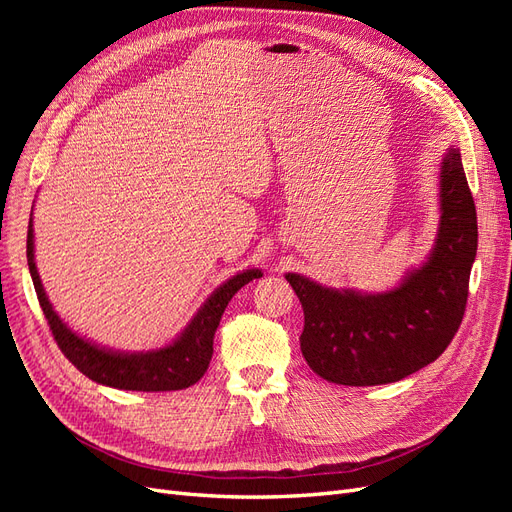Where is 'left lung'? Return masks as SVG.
<instances>
[{
  "mask_svg": "<svg viewBox=\"0 0 512 512\" xmlns=\"http://www.w3.org/2000/svg\"><path fill=\"white\" fill-rule=\"evenodd\" d=\"M440 209L431 258L391 292H339L286 275L303 305L301 352L320 378L346 386L397 382L453 342L478 245L476 207L457 149L442 160Z\"/></svg>",
  "mask_w": 512,
  "mask_h": 512,
  "instance_id": "8db88e82",
  "label": "left lung"
}]
</instances>
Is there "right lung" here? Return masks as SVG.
<instances>
[{
    "label": "right lung",
    "mask_w": 512,
    "mask_h": 512,
    "mask_svg": "<svg viewBox=\"0 0 512 512\" xmlns=\"http://www.w3.org/2000/svg\"><path fill=\"white\" fill-rule=\"evenodd\" d=\"M27 265L29 273H32L42 314L46 322H49V329L66 359L81 374L98 384L113 386V389L121 391L147 393L188 389V386L196 384L205 376L213 354V335L220 327L222 314L228 301L232 299V294L243 288L247 282L262 277L258 269H250L235 275L224 286H220L211 294V299L203 305V309H200L190 327L183 331L175 344L147 354H119L85 342L79 335H74L53 312V307L44 294L40 275L36 271L32 220H29L27 230Z\"/></svg>",
    "instance_id": "obj_1"
}]
</instances>
